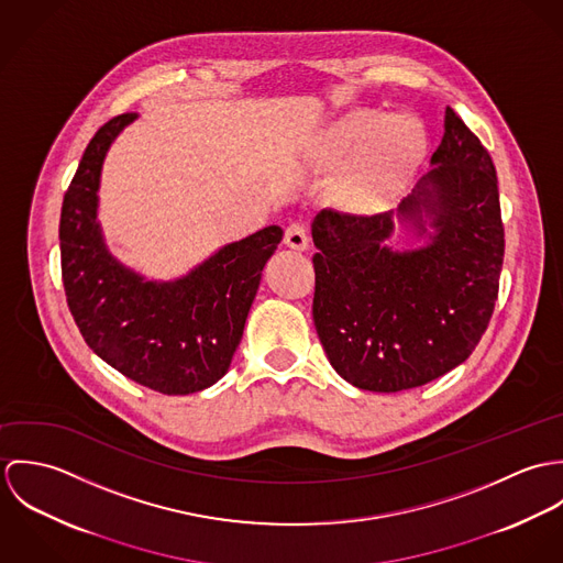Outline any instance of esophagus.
Returning <instances> with one entry per match:
<instances>
[{
  "instance_id": "obj_1",
  "label": "esophagus",
  "mask_w": 563,
  "mask_h": 563,
  "mask_svg": "<svg viewBox=\"0 0 563 563\" xmlns=\"http://www.w3.org/2000/svg\"><path fill=\"white\" fill-rule=\"evenodd\" d=\"M284 242H286L290 249H295V251H306L308 244H310L306 225H303V223H290V225L286 228Z\"/></svg>"
}]
</instances>
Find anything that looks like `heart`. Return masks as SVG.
I'll return each instance as SVG.
<instances>
[{
    "instance_id": "obj_1",
    "label": "heart",
    "mask_w": 563,
    "mask_h": 563,
    "mask_svg": "<svg viewBox=\"0 0 563 563\" xmlns=\"http://www.w3.org/2000/svg\"><path fill=\"white\" fill-rule=\"evenodd\" d=\"M424 136L409 114H388L368 108L351 110L322 130V161L349 158L338 175L340 197L355 210H375L390 201L422 161Z\"/></svg>"
}]
</instances>
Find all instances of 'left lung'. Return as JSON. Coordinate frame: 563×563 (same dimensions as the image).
I'll list each match as a JSON object with an SVG mask.
<instances>
[{"label": "left lung", "instance_id": "8db88e82", "mask_svg": "<svg viewBox=\"0 0 563 563\" xmlns=\"http://www.w3.org/2000/svg\"><path fill=\"white\" fill-rule=\"evenodd\" d=\"M397 212L321 210L312 223L314 324L335 373L360 390L424 386L475 351L503 268L496 168L453 108L444 136ZM426 244H389L396 221Z\"/></svg>", "mask_w": 563, "mask_h": 563}]
</instances>
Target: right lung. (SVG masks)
Here are the masks:
<instances>
[{
	"mask_svg": "<svg viewBox=\"0 0 563 563\" xmlns=\"http://www.w3.org/2000/svg\"><path fill=\"white\" fill-rule=\"evenodd\" d=\"M136 117L119 114L97 130L65 192L63 284L81 338L103 362L162 395H192L228 373L262 268L284 232L268 225L230 242L173 282L121 264L103 241L97 192L110 145Z\"/></svg>",
	"mask_w": 563,
	"mask_h": 563,
	"instance_id": "add662e5",
	"label": "right lung"
}]
</instances>
